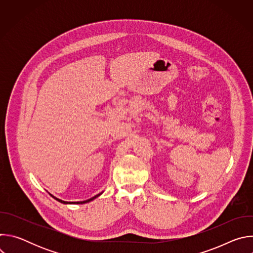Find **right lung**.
<instances>
[{
    "mask_svg": "<svg viewBox=\"0 0 253 253\" xmlns=\"http://www.w3.org/2000/svg\"><path fill=\"white\" fill-rule=\"evenodd\" d=\"M101 194H102V193H99V194H97L96 196H94V197H92V198H90V199H88V200H85V201H78V202H68V201H63V200H61V199H58V198L54 197L53 195H51V196H52L53 198H55L56 200H58L59 202H61V203H64V204H68V203H69V204H72V203H74V204H75V203H77V204H83V203H87V202H90V201H92L93 199H95L96 197H98V196H99V195H101Z\"/></svg>",
    "mask_w": 253,
    "mask_h": 253,
    "instance_id": "obj_1",
    "label": "right lung"
}]
</instances>
